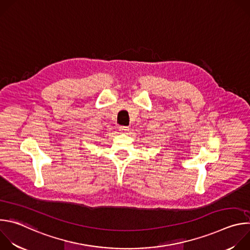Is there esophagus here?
<instances>
[{
	"instance_id": "1",
	"label": "esophagus",
	"mask_w": 250,
	"mask_h": 250,
	"mask_svg": "<svg viewBox=\"0 0 250 250\" xmlns=\"http://www.w3.org/2000/svg\"><path fill=\"white\" fill-rule=\"evenodd\" d=\"M119 130H120L121 132H123V133H125V132H127V131L129 130V128H128L127 126H120Z\"/></svg>"
}]
</instances>
